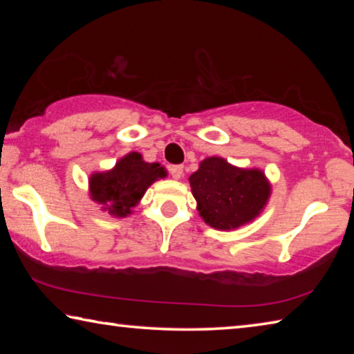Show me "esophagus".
Masks as SVG:
<instances>
[{
    "label": "esophagus",
    "mask_w": 354,
    "mask_h": 354,
    "mask_svg": "<svg viewBox=\"0 0 354 354\" xmlns=\"http://www.w3.org/2000/svg\"><path fill=\"white\" fill-rule=\"evenodd\" d=\"M183 173H184V167L183 165H173L170 167V175L173 179H181L183 178Z\"/></svg>",
    "instance_id": "1"
}]
</instances>
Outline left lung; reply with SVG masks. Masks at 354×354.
<instances>
[{"mask_svg": "<svg viewBox=\"0 0 354 354\" xmlns=\"http://www.w3.org/2000/svg\"><path fill=\"white\" fill-rule=\"evenodd\" d=\"M189 183L200 217L220 231L251 223L272 195L270 181L261 169H242L218 156L203 159Z\"/></svg>", "mask_w": 354, "mask_h": 354, "instance_id": "obj_1", "label": "left lung"}]
</instances>
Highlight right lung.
Here are the masks:
<instances>
[{
  "instance_id": "obj_1",
  "label": "right lung",
  "mask_w": 354,
  "mask_h": 354,
  "mask_svg": "<svg viewBox=\"0 0 354 354\" xmlns=\"http://www.w3.org/2000/svg\"><path fill=\"white\" fill-rule=\"evenodd\" d=\"M167 178V170L159 162H145L140 153L131 151L107 171H95L88 178L91 200L112 217L123 218L133 214L147 189Z\"/></svg>"
}]
</instances>
